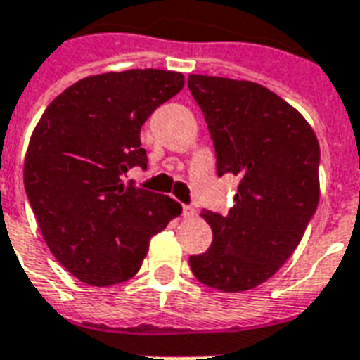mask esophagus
<instances>
[{"mask_svg":"<svg viewBox=\"0 0 360 360\" xmlns=\"http://www.w3.org/2000/svg\"><path fill=\"white\" fill-rule=\"evenodd\" d=\"M194 215H196V210H194L193 206H183V217H185V219H191Z\"/></svg>","mask_w":360,"mask_h":360,"instance_id":"obj_1","label":"esophagus"}]
</instances>
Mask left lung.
<instances>
[{"mask_svg": "<svg viewBox=\"0 0 360 360\" xmlns=\"http://www.w3.org/2000/svg\"><path fill=\"white\" fill-rule=\"evenodd\" d=\"M217 156L240 179L227 215L204 212L214 240L191 255L194 276L219 292L259 286L288 262L321 196L319 141L284 98L248 79L188 76Z\"/></svg>", "mask_w": 360, "mask_h": 360, "instance_id": "8db88e82", "label": "left lung"}]
</instances>
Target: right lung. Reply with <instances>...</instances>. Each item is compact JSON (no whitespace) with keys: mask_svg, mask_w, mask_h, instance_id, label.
Segmentation results:
<instances>
[{"mask_svg":"<svg viewBox=\"0 0 360 360\" xmlns=\"http://www.w3.org/2000/svg\"><path fill=\"white\" fill-rule=\"evenodd\" d=\"M183 85L181 72L156 68L87 76L53 98L32 131L24 188L39 231L89 286L137 275L150 238L181 214L179 202L122 177L146 167L141 126Z\"/></svg>","mask_w":360,"mask_h":360,"instance_id":"right-lung-1","label":"right lung"}]
</instances>
